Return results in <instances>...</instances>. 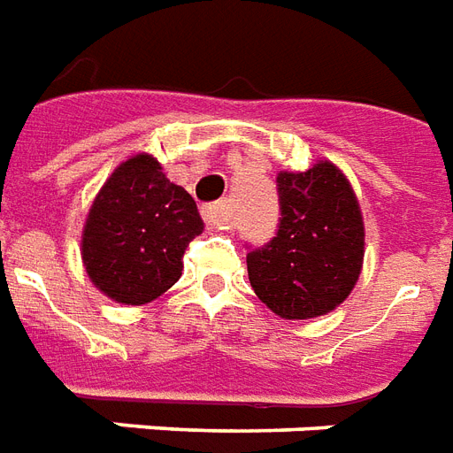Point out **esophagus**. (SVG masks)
<instances>
[{"instance_id":"1","label":"esophagus","mask_w":453,"mask_h":453,"mask_svg":"<svg viewBox=\"0 0 453 453\" xmlns=\"http://www.w3.org/2000/svg\"><path fill=\"white\" fill-rule=\"evenodd\" d=\"M203 220L206 226L211 227H227L233 223V213H230V206L227 201H218V203H211L203 209Z\"/></svg>"}]
</instances>
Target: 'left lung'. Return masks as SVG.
<instances>
[{
	"instance_id": "1",
	"label": "left lung",
	"mask_w": 453,
	"mask_h": 453,
	"mask_svg": "<svg viewBox=\"0 0 453 453\" xmlns=\"http://www.w3.org/2000/svg\"><path fill=\"white\" fill-rule=\"evenodd\" d=\"M280 226L247 254L254 293L283 319H314L346 300L365 259L363 211L343 170L319 160L278 173Z\"/></svg>"
}]
</instances>
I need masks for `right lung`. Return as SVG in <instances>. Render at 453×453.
Listing matches in <instances>:
<instances>
[{"label": "right lung", "instance_id": "obj_1", "mask_svg": "<svg viewBox=\"0 0 453 453\" xmlns=\"http://www.w3.org/2000/svg\"><path fill=\"white\" fill-rule=\"evenodd\" d=\"M203 220L184 187L149 153L115 167L90 203L81 259L90 283L119 304H146L182 276V254Z\"/></svg>", "mask_w": 453, "mask_h": 453}]
</instances>
